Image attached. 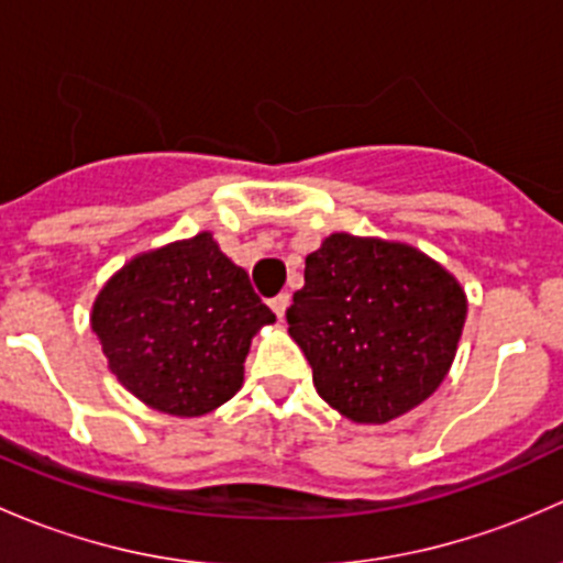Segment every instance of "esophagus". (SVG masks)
Here are the masks:
<instances>
[{
	"label": "esophagus",
	"mask_w": 563,
	"mask_h": 563,
	"mask_svg": "<svg viewBox=\"0 0 563 563\" xmlns=\"http://www.w3.org/2000/svg\"><path fill=\"white\" fill-rule=\"evenodd\" d=\"M288 305H291V297H288V291L277 294V297H272V299H269V308H272V313H275L277 318H283V316H286V308H288Z\"/></svg>",
	"instance_id": "obj_1"
}]
</instances>
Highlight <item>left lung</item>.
Instances as JSON below:
<instances>
[{
	"instance_id": "left-lung-1",
	"label": "left lung",
	"mask_w": 563,
	"mask_h": 563,
	"mask_svg": "<svg viewBox=\"0 0 563 563\" xmlns=\"http://www.w3.org/2000/svg\"><path fill=\"white\" fill-rule=\"evenodd\" d=\"M286 321L318 395L354 422L384 424L444 382L465 294L417 247L332 234L305 258Z\"/></svg>"
}]
</instances>
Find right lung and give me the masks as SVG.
<instances>
[{"label":"right lung","mask_w":563,"mask_h":563,"mask_svg":"<svg viewBox=\"0 0 563 563\" xmlns=\"http://www.w3.org/2000/svg\"><path fill=\"white\" fill-rule=\"evenodd\" d=\"M275 313L212 234L124 264L92 308L108 367L139 400L201 417L242 387L250 340Z\"/></svg>","instance_id":"obj_1"}]
</instances>
